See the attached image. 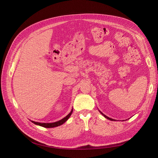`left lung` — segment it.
<instances>
[{"instance_id":"obj_1","label":"left lung","mask_w":158,"mask_h":158,"mask_svg":"<svg viewBox=\"0 0 158 158\" xmlns=\"http://www.w3.org/2000/svg\"><path fill=\"white\" fill-rule=\"evenodd\" d=\"M99 112H101V114H102V115H103V116H104V118H107V119H109V120H110V121H116V120H115V119H112V118H109V117H107V116H106V115H104V114H103V113H102V112H101V111H100V110H99Z\"/></svg>"}]
</instances>
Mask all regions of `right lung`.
Masks as SVG:
<instances>
[{
    "label": "right lung",
    "mask_w": 158,
    "mask_h": 158,
    "mask_svg": "<svg viewBox=\"0 0 158 158\" xmlns=\"http://www.w3.org/2000/svg\"><path fill=\"white\" fill-rule=\"evenodd\" d=\"M73 110V109H72L71 112L68 115H67L65 118H64L61 120H59V121L54 122V123H39V122H35V121H31L32 123H33L34 124H36V125H38V126H42V127H44L51 128V127H57V126H60V125L63 124L65 121H67V119H68L70 118L71 115L72 114Z\"/></svg>",
    "instance_id": "1"
}]
</instances>
